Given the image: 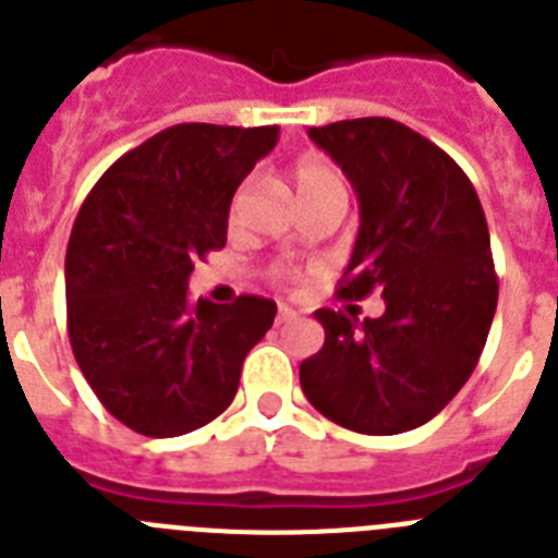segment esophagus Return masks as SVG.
<instances>
[{
    "label": "esophagus",
    "instance_id": "34e87169",
    "mask_svg": "<svg viewBox=\"0 0 558 558\" xmlns=\"http://www.w3.org/2000/svg\"><path fill=\"white\" fill-rule=\"evenodd\" d=\"M298 317V312H294L292 306H286V303H280L278 306V317H275V323H278V326H283V323H289V319H294Z\"/></svg>",
    "mask_w": 558,
    "mask_h": 558
}]
</instances>
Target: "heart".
<instances>
[{"label":"heart","instance_id":"b5f03b06","mask_svg":"<svg viewBox=\"0 0 558 558\" xmlns=\"http://www.w3.org/2000/svg\"><path fill=\"white\" fill-rule=\"evenodd\" d=\"M289 185H292L294 202H298L300 210L303 213L314 210V207L345 205L348 202L345 179L339 177V171L333 168V165L323 162V159H314V157L298 159V162L289 168ZM244 198H246V187H241V191L232 196L230 221H235L241 205H244ZM272 278L286 280L289 278V269H283V266H275Z\"/></svg>","mask_w":558,"mask_h":558}]
</instances>
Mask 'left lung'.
I'll use <instances>...</instances> for the list:
<instances>
[{
	"label": "left lung",
	"mask_w": 558,
	"mask_h": 558,
	"mask_svg": "<svg viewBox=\"0 0 558 558\" xmlns=\"http://www.w3.org/2000/svg\"><path fill=\"white\" fill-rule=\"evenodd\" d=\"M308 137L360 198V232L339 298L379 289L385 314L317 308L326 342L300 365L317 413L365 435L426 424L466 385L497 308L481 198L438 145L390 118L339 120Z\"/></svg>",
	"instance_id": "obj_1"
}]
</instances>
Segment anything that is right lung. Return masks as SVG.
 Returning <instances> with one entry per match:
<instances>
[{
	"label": "right lung",
	"instance_id": "1",
	"mask_svg": "<svg viewBox=\"0 0 558 558\" xmlns=\"http://www.w3.org/2000/svg\"><path fill=\"white\" fill-rule=\"evenodd\" d=\"M278 125L182 123L120 157L92 187L66 246V331L89 387L120 424L173 438L235 399L272 300L193 303V260L227 244L232 193Z\"/></svg>",
	"mask_w": 558,
	"mask_h": 558
}]
</instances>
